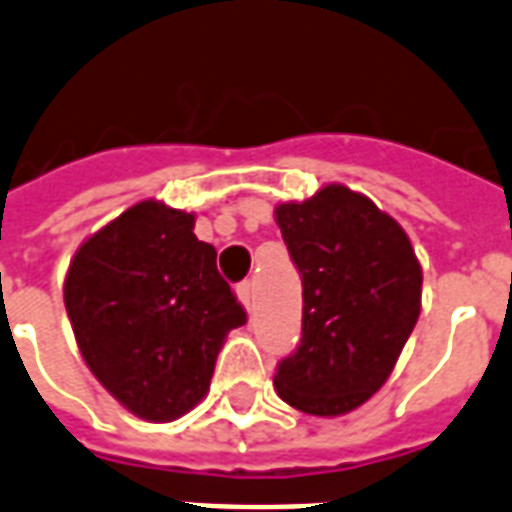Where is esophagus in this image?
<instances>
[{"label": "esophagus", "mask_w": 512, "mask_h": 512, "mask_svg": "<svg viewBox=\"0 0 512 512\" xmlns=\"http://www.w3.org/2000/svg\"><path fill=\"white\" fill-rule=\"evenodd\" d=\"M236 298H239V303L247 311H252V303H255V287H252V282H244L236 287Z\"/></svg>", "instance_id": "esophagus-1"}]
</instances>
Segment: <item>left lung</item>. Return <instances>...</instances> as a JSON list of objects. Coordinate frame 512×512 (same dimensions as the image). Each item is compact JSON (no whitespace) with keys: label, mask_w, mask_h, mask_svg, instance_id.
<instances>
[{"label":"left lung","mask_w":512,"mask_h":512,"mask_svg":"<svg viewBox=\"0 0 512 512\" xmlns=\"http://www.w3.org/2000/svg\"><path fill=\"white\" fill-rule=\"evenodd\" d=\"M273 217L303 276V338L273 386L308 416H346L386 384L419 322V257L392 214L338 182Z\"/></svg>","instance_id":"8db88e82"}]
</instances>
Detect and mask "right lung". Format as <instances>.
Returning a JSON list of instances; mask_svg holds the SVG:
<instances>
[{
  "label": "right lung",
  "mask_w": 512,
  "mask_h": 512,
  "mask_svg": "<svg viewBox=\"0 0 512 512\" xmlns=\"http://www.w3.org/2000/svg\"><path fill=\"white\" fill-rule=\"evenodd\" d=\"M195 214L147 198L77 247L64 306L99 384L128 413L166 424L201 403L233 327L247 322Z\"/></svg>",
  "instance_id": "right-lung-1"
}]
</instances>
